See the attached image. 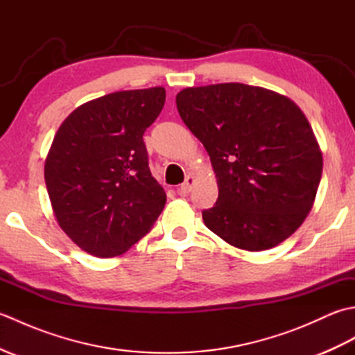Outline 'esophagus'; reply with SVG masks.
I'll list each match as a JSON object with an SVG mask.
<instances>
[{
  "instance_id": "1",
  "label": "esophagus",
  "mask_w": 355,
  "mask_h": 355,
  "mask_svg": "<svg viewBox=\"0 0 355 355\" xmlns=\"http://www.w3.org/2000/svg\"><path fill=\"white\" fill-rule=\"evenodd\" d=\"M193 183H195V178L192 177V175H187L186 177V180H184V183L178 187V193H182V195H187L189 192H192V189H193Z\"/></svg>"
}]
</instances>
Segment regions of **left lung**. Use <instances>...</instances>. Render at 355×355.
Segmentation results:
<instances>
[{
	"instance_id": "left-lung-1",
	"label": "left lung",
	"mask_w": 355,
	"mask_h": 355,
	"mask_svg": "<svg viewBox=\"0 0 355 355\" xmlns=\"http://www.w3.org/2000/svg\"><path fill=\"white\" fill-rule=\"evenodd\" d=\"M175 101L216 173L218 200L202 210L207 229L248 252L291 236L310 214L323 166L297 105L236 82L186 88Z\"/></svg>"
}]
</instances>
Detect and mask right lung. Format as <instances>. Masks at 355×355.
Segmentation results:
<instances>
[{
  "label": "right lung",
  "instance_id": "1",
  "mask_svg": "<svg viewBox=\"0 0 355 355\" xmlns=\"http://www.w3.org/2000/svg\"><path fill=\"white\" fill-rule=\"evenodd\" d=\"M166 101L162 87L89 101L64 120L45 160V184L61 229L97 258L125 253L153 229L166 193L143 141Z\"/></svg>",
  "mask_w": 355,
  "mask_h": 355
}]
</instances>
